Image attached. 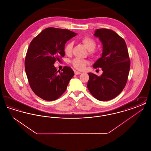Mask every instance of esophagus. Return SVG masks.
Returning <instances> with one entry per match:
<instances>
[{"label": "esophagus", "mask_w": 151, "mask_h": 151, "mask_svg": "<svg viewBox=\"0 0 151 151\" xmlns=\"http://www.w3.org/2000/svg\"><path fill=\"white\" fill-rule=\"evenodd\" d=\"M81 73V72H79V71H75V75H80Z\"/></svg>", "instance_id": "esophagus-1"}]
</instances>
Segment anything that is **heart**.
<instances>
[{"instance_id": "heart-1", "label": "heart", "mask_w": 151, "mask_h": 151, "mask_svg": "<svg viewBox=\"0 0 151 151\" xmlns=\"http://www.w3.org/2000/svg\"><path fill=\"white\" fill-rule=\"evenodd\" d=\"M81 41L86 49L89 51L90 54H92L96 46V43L95 41L91 38L86 37L82 38ZM72 43L71 42H68L66 43L64 48L65 54L67 55H70L72 52ZM71 63L76 69L79 70H83L85 69L86 65L88 63V62L86 59L76 58L72 60Z\"/></svg>"}]
</instances>
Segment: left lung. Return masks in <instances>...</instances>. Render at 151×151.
Wrapping results in <instances>:
<instances>
[{"instance_id":"obj_1","label":"left lung","mask_w":151,"mask_h":151,"mask_svg":"<svg viewBox=\"0 0 151 151\" xmlns=\"http://www.w3.org/2000/svg\"><path fill=\"white\" fill-rule=\"evenodd\" d=\"M94 36L102 44V57L94 63V68H101V76L88 73L87 87L92 95L99 101H109L116 97L127 83L130 68L129 52L125 41L114 31L97 29Z\"/></svg>"}]
</instances>
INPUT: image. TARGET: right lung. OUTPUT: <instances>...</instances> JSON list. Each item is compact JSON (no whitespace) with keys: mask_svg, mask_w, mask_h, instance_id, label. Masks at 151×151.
<instances>
[{"mask_svg":"<svg viewBox=\"0 0 151 151\" xmlns=\"http://www.w3.org/2000/svg\"><path fill=\"white\" fill-rule=\"evenodd\" d=\"M76 35L67 29L47 28L29 45L25 59V72L31 89L44 100H55L60 97L74 75L67 66L58 73L54 64L65 57V44Z\"/></svg>","mask_w":151,"mask_h":151,"instance_id":"1","label":"right lung"}]
</instances>
